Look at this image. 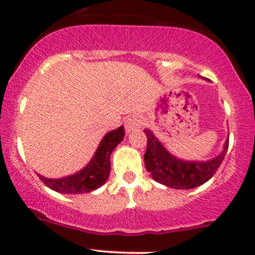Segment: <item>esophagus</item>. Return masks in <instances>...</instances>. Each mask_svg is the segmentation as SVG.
<instances>
[{
    "label": "esophagus",
    "mask_w": 255,
    "mask_h": 255,
    "mask_svg": "<svg viewBox=\"0 0 255 255\" xmlns=\"http://www.w3.org/2000/svg\"><path fill=\"white\" fill-rule=\"evenodd\" d=\"M143 126V118L139 116H130L129 118H127V121L125 122V129L126 133L134 132V130L139 129Z\"/></svg>",
    "instance_id": "esophagus-1"
}]
</instances>
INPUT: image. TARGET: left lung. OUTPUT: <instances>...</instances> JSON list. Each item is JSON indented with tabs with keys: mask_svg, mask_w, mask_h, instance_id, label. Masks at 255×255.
<instances>
[{
	"mask_svg": "<svg viewBox=\"0 0 255 255\" xmlns=\"http://www.w3.org/2000/svg\"><path fill=\"white\" fill-rule=\"evenodd\" d=\"M146 151L144 164L151 177L159 184L171 189H194L208 181L225 159L228 149V139L223 144V150L215 158L206 161L184 160L173 155L150 129L145 128Z\"/></svg>",
	"mask_w": 255,
	"mask_h": 255,
	"instance_id": "obj_1",
	"label": "left lung"
}]
</instances>
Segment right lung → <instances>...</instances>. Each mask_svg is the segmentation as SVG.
Here are the masks:
<instances>
[{"label":"right lung","instance_id":"1","mask_svg":"<svg viewBox=\"0 0 255 255\" xmlns=\"http://www.w3.org/2000/svg\"><path fill=\"white\" fill-rule=\"evenodd\" d=\"M125 138L123 126L107 133L102 138L101 143L97 146L91 160L85 168L76 171L73 175L60 177V179H49L38 174L39 179L44 182L49 189L60 194H86L99 189L109 179L111 171L110 156L113 149Z\"/></svg>","mask_w":255,"mask_h":255}]
</instances>
